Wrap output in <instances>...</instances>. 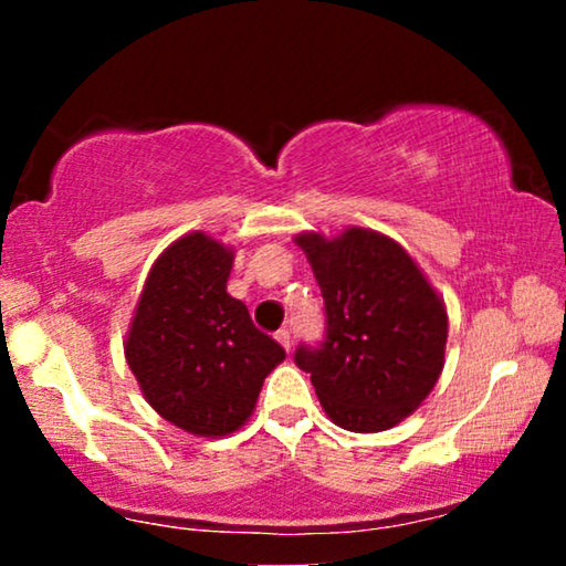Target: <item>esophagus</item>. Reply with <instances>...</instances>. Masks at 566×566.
Segmentation results:
<instances>
[{"label":"esophagus","mask_w":566,"mask_h":566,"mask_svg":"<svg viewBox=\"0 0 566 566\" xmlns=\"http://www.w3.org/2000/svg\"><path fill=\"white\" fill-rule=\"evenodd\" d=\"M275 339L285 347V350H291L293 339H291V332H289V329H277V332H275Z\"/></svg>","instance_id":"obj_1"}]
</instances>
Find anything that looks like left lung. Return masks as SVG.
Returning a JSON list of instances; mask_svg holds the SVG:
<instances>
[{
	"label": "left lung",
	"instance_id": "1",
	"mask_svg": "<svg viewBox=\"0 0 566 566\" xmlns=\"http://www.w3.org/2000/svg\"><path fill=\"white\" fill-rule=\"evenodd\" d=\"M293 242L314 270L327 312V339L314 350L301 345L296 366L312 374L324 412L339 428H394L428 399L443 370V296L381 231H301Z\"/></svg>",
	"mask_w": 566,
	"mask_h": 566
}]
</instances>
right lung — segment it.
<instances>
[{"label": "right lung", "mask_w": 566, "mask_h": 566, "mask_svg": "<svg viewBox=\"0 0 566 566\" xmlns=\"http://www.w3.org/2000/svg\"><path fill=\"white\" fill-rule=\"evenodd\" d=\"M234 252L206 231L175 239L146 275L123 343L154 412L198 438L242 428L262 381L285 358L227 293Z\"/></svg>", "instance_id": "1"}]
</instances>
